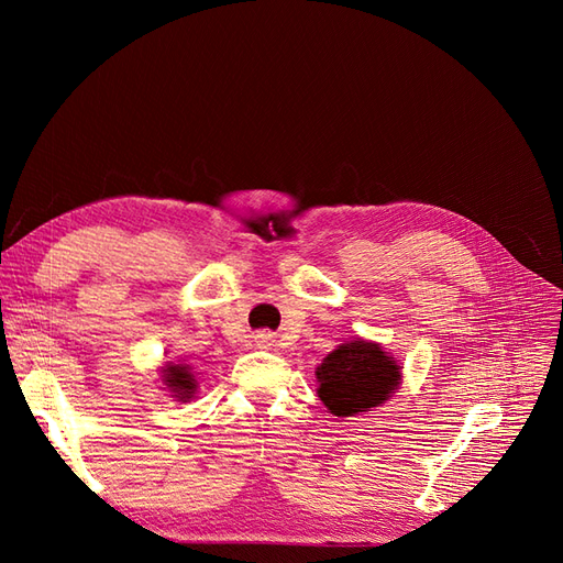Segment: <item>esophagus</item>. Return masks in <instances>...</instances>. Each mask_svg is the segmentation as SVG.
<instances>
[{"instance_id": "esophagus-1", "label": "esophagus", "mask_w": 563, "mask_h": 563, "mask_svg": "<svg viewBox=\"0 0 563 563\" xmlns=\"http://www.w3.org/2000/svg\"><path fill=\"white\" fill-rule=\"evenodd\" d=\"M253 343H255V347L267 350L272 345V333L269 331H258L253 335Z\"/></svg>"}]
</instances>
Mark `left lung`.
<instances>
[{
  "label": "left lung",
  "instance_id": "8db88e82",
  "mask_svg": "<svg viewBox=\"0 0 563 563\" xmlns=\"http://www.w3.org/2000/svg\"><path fill=\"white\" fill-rule=\"evenodd\" d=\"M317 395L338 418L385 404L401 383V366L378 343L354 338L317 366Z\"/></svg>",
  "mask_w": 563,
  "mask_h": 563
}]
</instances>
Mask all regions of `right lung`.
I'll use <instances>...</instances> for the list:
<instances>
[{
	"label": "right lung",
	"mask_w": 563,
	"mask_h": 563,
	"mask_svg": "<svg viewBox=\"0 0 563 563\" xmlns=\"http://www.w3.org/2000/svg\"><path fill=\"white\" fill-rule=\"evenodd\" d=\"M162 380L174 391L172 397H176L178 401H190L195 397L197 380L187 364H166L162 368Z\"/></svg>",
	"instance_id": "obj_1"
}]
</instances>
